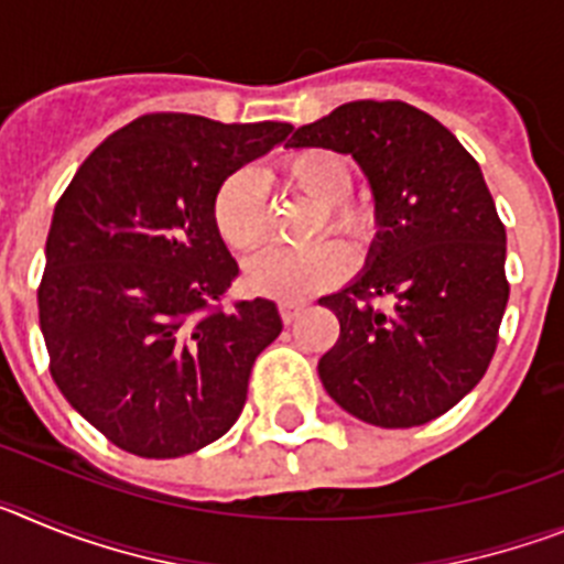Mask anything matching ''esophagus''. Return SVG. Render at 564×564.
Returning <instances> with one entry per match:
<instances>
[{"instance_id": "esophagus-1", "label": "esophagus", "mask_w": 564, "mask_h": 564, "mask_svg": "<svg viewBox=\"0 0 564 564\" xmlns=\"http://www.w3.org/2000/svg\"><path fill=\"white\" fill-rule=\"evenodd\" d=\"M302 311H305V302H282V305H279V313H282V322H285V325L296 322Z\"/></svg>"}]
</instances>
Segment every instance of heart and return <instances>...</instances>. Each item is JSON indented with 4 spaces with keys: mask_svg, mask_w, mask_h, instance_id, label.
Listing matches in <instances>:
<instances>
[{
    "mask_svg": "<svg viewBox=\"0 0 564 564\" xmlns=\"http://www.w3.org/2000/svg\"><path fill=\"white\" fill-rule=\"evenodd\" d=\"M279 177L293 192L325 206L333 228L347 237H364L370 217L350 203L352 166L336 149H299L279 163ZM214 228L234 251H253L265 242L271 208L265 181L253 169H237L220 183L212 203ZM352 268L341 242H318L313 248H273L259 253L246 268V285L257 296L276 302H302L313 293L341 282Z\"/></svg>",
    "mask_w": 564,
    "mask_h": 564,
    "instance_id": "heart-1",
    "label": "heart"
}]
</instances>
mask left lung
Instances as JSON below:
<instances>
[{"instance_id": "8db88e82", "label": "left lung", "mask_w": 564, "mask_h": 564, "mask_svg": "<svg viewBox=\"0 0 564 564\" xmlns=\"http://www.w3.org/2000/svg\"><path fill=\"white\" fill-rule=\"evenodd\" d=\"M291 147L352 154L381 226L367 271L318 299L341 325L318 378L372 426L435 421L486 376L508 305L506 226L480 166L441 121L403 101L341 104L299 127Z\"/></svg>"}]
</instances>
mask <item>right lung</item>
Listing matches in <instances>:
<instances>
[{
  "label": "right lung",
  "instance_id": "1",
  "mask_svg": "<svg viewBox=\"0 0 564 564\" xmlns=\"http://www.w3.org/2000/svg\"><path fill=\"white\" fill-rule=\"evenodd\" d=\"M291 129L141 115L58 197L39 285L50 376L118 449L192 455L246 406L253 361L282 318L271 299L223 305L239 268L212 203L228 174Z\"/></svg>",
  "mask_w": 564,
  "mask_h": 564
}]
</instances>
